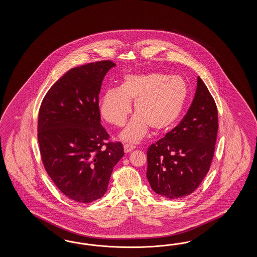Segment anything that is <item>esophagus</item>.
I'll return each mask as SVG.
<instances>
[{"label":"esophagus","mask_w":257,"mask_h":257,"mask_svg":"<svg viewBox=\"0 0 257 257\" xmlns=\"http://www.w3.org/2000/svg\"><path fill=\"white\" fill-rule=\"evenodd\" d=\"M123 148H124L125 153L127 154V153L132 152L133 150L135 149V146H133L131 144H125L124 146H123Z\"/></svg>","instance_id":"esophagus-1"}]
</instances>
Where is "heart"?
<instances>
[{
	"mask_svg": "<svg viewBox=\"0 0 257 257\" xmlns=\"http://www.w3.org/2000/svg\"><path fill=\"white\" fill-rule=\"evenodd\" d=\"M187 83L179 76L161 72L127 74L119 87L105 90L99 101L101 117L115 126H123L135 103L136 115L121 133L128 142H138L149 132H164L174 124L187 101Z\"/></svg>",
	"mask_w": 257,
	"mask_h": 257,
	"instance_id": "obj_1",
	"label": "heart"
}]
</instances>
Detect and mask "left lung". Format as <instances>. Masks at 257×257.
<instances>
[{
	"mask_svg": "<svg viewBox=\"0 0 257 257\" xmlns=\"http://www.w3.org/2000/svg\"><path fill=\"white\" fill-rule=\"evenodd\" d=\"M218 109L202 79L179 124L147 151V178L168 199L191 194L210 169L218 134Z\"/></svg>",
	"mask_w": 257,
	"mask_h": 257,
	"instance_id": "left-lung-1",
	"label": "left lung"
}]
</instances>
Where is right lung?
Instances as JSON below:
<instances>
[{
	"instance_id": "obj_1",
	"label": "right lung",
	"mask_w": 257,
	"mask_h": 257,
	"mask_svg": "<svg viewBox=\"0 0 257 257\" xmlns=\"http://www.w3.org/2000/svg\"><path fill=\"white\" fill-rule=\"evenodd\" d=\"M115 66L104 60L71 69L49 89L39 108L42 163L57 188L75 202L101 198L124 155L120 142L106 143L99 111L102 80Z\"/></svg>"
}]
</instances>
